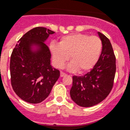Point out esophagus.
Instances as JSON below:
<instances>
[{
  "label": "esophagus",
  "instance_id": "1",
  "mask_svg": "<svg viewBox=\"0 0 130 130\" xmlns=\"http://www.w3.org/2000/svg\"><path fill=\"white\" fill-rule=\"evenodd\" d=\"M65 75H66V74H65L64 72L61 71V73H60V76H61V77H64V76H65Z\"/></svg>",
  "mask_w": 130,
  "mask_h": 130
}]
</instances>
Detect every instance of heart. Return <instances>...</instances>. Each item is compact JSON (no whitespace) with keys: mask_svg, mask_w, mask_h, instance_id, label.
<instances>
[{"mask_svg":"<svg viewBox=\"0 0 130 130\" xmlns=\"http://www.w3.org/2000/svg\"><path fill=\"white\" fill-rule=\"evenodd\" d=\"M102 41L97 36L75 34L61 38L59 43L50 45L54 65L62 68L69 60L68 69L85 73L90 70L99 59L102 50Z\"/></svg>","mask_w":130,"mask_h":130,"instance_id":"heart-1","label":"heart"}]
</instances>
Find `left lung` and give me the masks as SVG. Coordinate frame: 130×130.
Instances as JSON below:
<instances>
[{"label": "left lung", "instance_id": "left-lung-1", "mask_svg": "<svg viewBox=\"0 0 130 130\" xmlns=\"http://www.w3.org/2000/svg\"><path fill=\"white\" fill-rule=\"evenodd\" d=\"M98 34L102 44L98 61L85 75L73 77L71 97L82 107H90L102 102L110 94L114 85L116 66L112 44L104 34L99 31Z\"/></svg>", "mask_w": 130, "mask_h": 130}]
</instances>
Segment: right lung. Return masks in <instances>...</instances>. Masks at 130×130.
<instances>
[{
    "instance_id": "add662e5",
    "label": "right lung",
    "mask_w": 130,
    "mask_h": 130,
    "mask_svg": "<svg viewBox=\"0 0 130 130\" xmlns=\"http://www.w3.org/2000/svg\"><path fill=\"white\" fill-rule=\"evenodd\" d=\"M55 32L36 27L18 41L10 57L11 85L21 99L31 104L40 103L48 96L60 76L51 65V52L44 43ZM34 46L37 47L33 50Z\"/></svg>"
}]
</instances>
